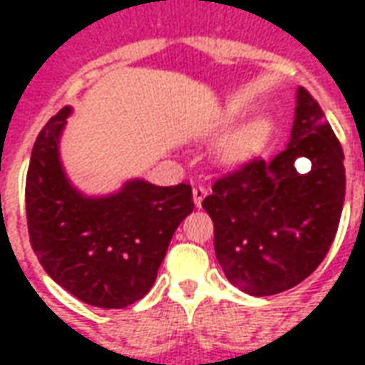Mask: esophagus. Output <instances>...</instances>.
<instances>
[{
  "label": "esophagus",
  "mask_w": 365,
  "mask_h": 365,
  "mask_svg": "<svg viewBox=\"0 0 365 365\" xmlns=\"http://www.w3.org/2000/svg\"><path fill=\"white\" fill-rule=\"evenodd\" d=\"M206 193H208V189H206L205 185H195V187H193L195 205L199 206V208H200V202H202V199L206 197Z\"/></svg>",
  "instance_id": "1"
}]
</instances>
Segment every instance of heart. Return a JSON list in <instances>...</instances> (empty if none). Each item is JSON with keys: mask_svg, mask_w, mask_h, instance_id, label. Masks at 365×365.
Segmentation results:
<instances>
[{"mask_svg": "<svg viewBox=\"0 0 365 365\" xmlns=\"http://www.w3.org/2000/svg\"><path fill=\"white\" fill-rule=\"evenodd\" d=\"M267 132V123L259 121L240 132L239 136H235L231 142L223 149V159L227 163H239V160L246 159L250 153H254L257 145L261 143L263 136Z\"/></svg>", "mask_w": 365, "mask_h": 365, "instance_id": "obj_1", "label": "heart"}]
</instances>
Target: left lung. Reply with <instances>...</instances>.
<instances>
[{"instance_id":"8db88e82","label":"left lung","mask_w":365,"mask_h":365,"mask_svg":"<svg viewBox=\"0 0 365 365\" xmlns=\"http://www.w3.org/2000/svg\"><path fill=\"white\" fill-rule=\"evenodd\" d=\"M307 156L313 168L297 172ZM345 155L322 108L307 88L288 148L254 157L217 178L202 208L214 222V248L225 277L250 295H274L311 277L339 227Z\"/></svg>"}]
</instances>
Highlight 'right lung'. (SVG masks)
Masks as SVG:
<instances>
[{
  "label": "right lung",
  "instance_id": "1",
  "mask_svg": "<svg viewBox=\"0 0 365 365\" xmlns=\"http://www.w3.org/2000/svg\"><path fill=\"white\" fill-rule=\"evenodd\" d=\"M70 108L37 134L26 174L30 244L54 282L100 309H125L153 286L178 225L193 212L189 183L134 180L117 195L88 199L66 180L58 136Z\"/></svg>",
  "mask_w": 365,
  "mask_h": 365
}]
</instances>
